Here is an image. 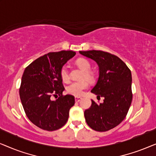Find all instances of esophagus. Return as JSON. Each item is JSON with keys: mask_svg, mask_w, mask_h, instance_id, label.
I'll return each instance as SVG.
<instances>
[{"mask_svg": "<svg viewBox=\"0 0 156 156\" xmlns=\"http://www.w3.org/2000/svg\"><path fill=\"white\" fill-rule=\"evenodd\" d=\"M82 97H75V101H76V102H79L80 101H81V100H82Z\"/></svg>", "mask_w": 156, "mask_h": 156, "instance_id": "obj_1", "label": "esophagus"}]
</instances>
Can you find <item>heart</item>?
<instances>
[{
  "mask_svg": "<svg viewBox=\"0 0 156 156\" xmlns=\"http://www.w3.org/2000/svg\"><path fill=\"white\" fill-rule=\"evenodd\" d=\"M76 64L79 67H80L84 72L82 73V78H86L89 81H92L94 80V74L91 72V64L87 59L84 58H79L76 60ZM60 76L64 82H67L69 79V70L65 66H63L59 71ZM89 87L88 81L86 80H82L80 81H76L72 82L68 85L66 88V91L68 94H72L76 97H80L83 94L85 89H87Z\"/></svg>",
  "mask_w": 156,
  "mask_h": 156,
  "instance_id": "b5f03b06",
  "label": "heart"
}]
</instances>
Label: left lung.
I'll list each match as a JSON object with an SVG mask.
<instances>
[{"mask_svg":"<svg viewBox=\"0 0 156 156\" xmlns=\"http://www.w3.org/2000/svg\"><path fill=\"white\" fill-rule=\"evenodd\" d=\"M80 54L98 64L99 75L91 92L104 97L103 103L91 100L84 117L91 129L104 132L118 126L125 117L132 101L131 72L116 55L101 50L80 51Z\"/></svg>","mask_w":156,"mask_h":156,"instance_id":"8db88e82","label":"left lung"}]
</instances>
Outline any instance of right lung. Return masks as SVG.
<instances>
[{"label": "right lung", "instance_id": "right-lung-1", "mask_svg": "<svg viewBox=\"0 0 156 156\" xmlns=\"http://www.w3.org/2000/svg\"><path fill=\"white\" fill-rule=\"evenodd\" d=\"M75 52H49L27 66L23 72L19 93L25 114L33 124L45 131L60 129L67 123L72 95L62 94L65 87L59 71ZM52 96H59L52 101Z\"/></svg>", "mask_w": 156, "mask_h": 156}]
</instances>
